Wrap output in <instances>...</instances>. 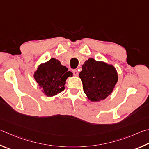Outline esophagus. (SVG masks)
<instances>
[{"label": "esophagus", "mask_w": 149, "mask_h": 149, "mask_svg": "<svg viewBox=\"0 0 149 149\" xmlns=\"http://www.w3.org/2000/svg\"><path fill=\"white\" fill-rule=\"evenodd\" d=\"M72 72H73V74H74V75H75V76H77L78 74H79V73H78V71L77 70H72Z\"/></svg>", "instance_id": "34e87169"}]
</instances>
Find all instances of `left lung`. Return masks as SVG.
Segmentation results:
<instances>
[{
  "label": "left lung",
  "instance_id": "obj_1",
  "mask_svg": "<svg viewBox=\"0 0 149 149\" xmlns=\"http://www.w3.org/2000/svg\"><path fill=\"white\" fill-rule=\"evenodd\" d=\"M84 93L93 102L103 100L112 93L118 80L114 66L89 58L79 73Z\"/></svg>",
  "mask_w": 149,
  "mask_h": 149
}]
</instances>
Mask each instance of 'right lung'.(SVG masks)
Wrapping results in <instances>:
<instances>
[{"label":"right lung","mask_w":149,"mask_h":149,"mask_svg":"<svg viewBox=\"0 0 149 149\" xmlns=\"http://www.w3.org/2000/svg\"><path fill=\"white\" fill-rule=\"evenodd\" d=\"M72 75V73L62 66L60 61L51 58L38 67L34 77L43 88V93L47 96H53L64 90L67 77Z\"/></svg>","instance_id":"right-lung-1"}]
</instances>
